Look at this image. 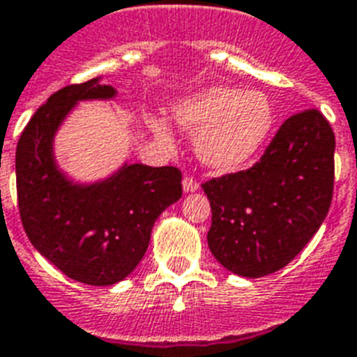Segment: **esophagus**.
<instances>
[{
	"instance_id": "esophagus-1",
	"label": "esophagus",
	"mask_w": 357,
	"mask_h": 357,
	"mask_svg": "<svg viewBox=\"0 0 357 357\" xmlns=\"http://www.w3.org/2000/svg\"><path fill=\"white\" fill-rule=\"evenodd\" d=\"M199 188V183L196 181L194 178H190V176H185L183 178V190L185 192H194V190H198Z\"/></svg>"
}]
</instances>
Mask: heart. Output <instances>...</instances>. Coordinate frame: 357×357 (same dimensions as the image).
I'll return each instance as SVG.
<instances>
[{
    "label": "heart",
    "mask_w": 357,
    "mask_h": 357,
    "mask_svg": "<svg viewBox=\"0 0 357 357\" xmlns=\"http://www.w3.org/2000/svg\"><path fill=\"white\" fill-rule=\"evenodd\" d=\"M179 126L196 133V152L214 170L240 169L268 143L275 126V109L262 91L233 86H211L176 104ZM158 139L170 143L172 132L161 119H150Z\"/></svg>",
    "instance_id": "obj_1"
}]
</instances>
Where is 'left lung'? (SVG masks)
<instances>
[{
  "instance_id": "8db88e82",
  "label": "left lung",
  "mask_w": 357,
  "mask_h": 357,
  "mask_svg": "<svg viewBox=\"0 0 357 357\" xmlns=\"http://www.w3.org/2000/svg\"><path fill=\"white\" fill-rule=\"evenodd\" d=\"M335 137L317 109L291 115L259 163L202 185L213 224L211 253L231 273L257 279L289 264L328 214Z\"/></svg>"
}]
</instances>
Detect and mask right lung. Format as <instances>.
Segmentation results:
<instances>
[{
  "label": "right lung",
  "instance_id": "obj_1",
  "mask_svg": "<svg viewBox=\"0 0 357 357\" xmlns=\"http://www.w3.org/2000/svg\"><path fill=\"white\" fill-rule=\"evenodd\" d=\"M115 95L100 77L58 89L16 146L18 207L31 244L69 279L89 286L126 279L146 253L159 214L183 192L176 167L124 163L95 183H75L58 169L54 135L66 117L80 100Z\"/></svg>",
  "mask_w": 357,
  "mask_h": 357
}]
</instances>
